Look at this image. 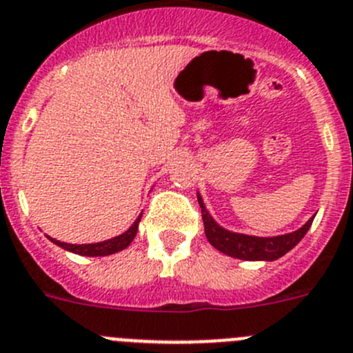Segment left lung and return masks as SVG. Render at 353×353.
Here are the masks:
<instances>
[{"instance_id": "8db88e82", "label": "left lung", "mask_w": 353, "mask_h": 353, "mask_svg": "<svg viewBox=\"0 0 353 353\" xmlns=\"http://www.w3.org/2000/svg\"><path fill=\"white\" fill-rule=\"evenodd\" d=\"M198 201L199 206H201L203 222H205V234L206 238H208L210 243H212L216 250L222 252V254L231 255V257L236 259H243V261H276L278 257H282L287 252L292 250V248L305 238L310 225H312L313 219H315V216H312L303 228H299L297 231L289 232V234L270 236V238H263V236H248L221 228V225L213 221V216L208 213V210H206L203 198L199 194Z\"/></svg>"}]
</instances>
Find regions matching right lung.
Returning a JSON list of instances; mask_svg holds the SVG:
<instances>
[{
	"label": "right lung",
	"mask_w": 353,
	"mask_h": 353,
	"mask_svg": "<svg viewBox=\"0 0 353 353\" xmlns=\"http://www.w3.org/2000/svg\"><path fill=\"white\" fill-rule=\"evenodd\" d=\"M141 221V213L138 215V219L132 222L131 228L128 229L125 232L122 234L115 236V238H110L106 241H99V243H87V245H71V243H64V241L56 240V238H50L48 236V240L52 243H56L57 247L64 248L68 252H73V254H79V255H87V257H103V255H112V254H117V252L124 250L125 247L131 245V241L134 240V236L138 232V224Z\"/></svg>",
	"instance_id": "1"
}]
</instances>
